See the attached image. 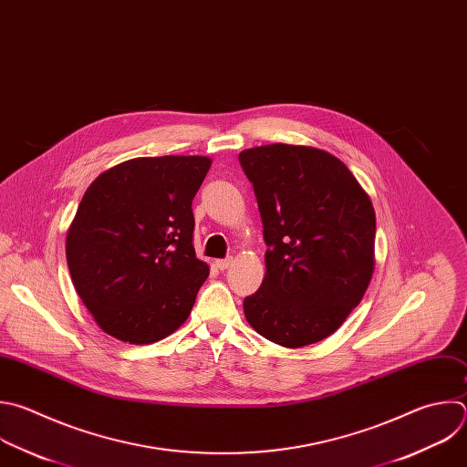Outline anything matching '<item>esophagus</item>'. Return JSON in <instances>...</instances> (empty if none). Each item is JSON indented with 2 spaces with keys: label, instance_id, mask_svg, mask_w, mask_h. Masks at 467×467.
Returning a JSON list of instances; mask_svg holds the SVG:
<instances>
[{
  "label": "esophagus",
  "instance_id": "1",
  "mask_svg": "<svg viewBox=\"0 0 467 467\" xmlns=\"http://www.w3.org/2000/svg\"><path fill=\"white\" fill-rule=\"evenodd\" d=\"M231 264H233V258H222V260H216V262H214V265H216L220 271H225Z\"/></svg>",
  "mask_w": 467,
  "mask_h": 467
}]
</instances>
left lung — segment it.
I'll use <instances>...</instances> for the list:
<instances>
[{
	"mask_svg": "<svg viewBox=\"0 0 467 467\" xmlns=\"http://www.w3.org/2000/svg\"><path fill=\"white\" fill-rule=\"evenodd\" d=\"M253 183L265 251V276L244 298L247 323L285 348L332 336L361 302L374 273L376 213L336 155L265 144L238 155Z\"/></svg>",
	"mask_w": 467,
	"mask_h": 467,
	"instance_id": "8db88e82",
	"label": "left lung"
}]
</instances>
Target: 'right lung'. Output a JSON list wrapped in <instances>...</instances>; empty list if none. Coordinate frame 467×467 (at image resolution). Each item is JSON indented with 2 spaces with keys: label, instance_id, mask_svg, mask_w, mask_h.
Returning a JSON list of instances; mask_svg holds the SVG:
<instances>
[{
  "label": "right lung",
  "instance_id": "right-lung-1",
  "mask_svg": "<svg viewBox=\"0 0 467 467\" xmlns=\"http://www.w3.org/2000/svg\"><path fill=\"white\" fill-rule=\"evenodd\" d=\"M205 155L135 158L86 191L66 238L73 285L95 323L130 345H150L191 316L209 265L192 245V200Z\"/></svg>",
  "mask_w": 467,
  "mask_h": 467
}]
</instances>
